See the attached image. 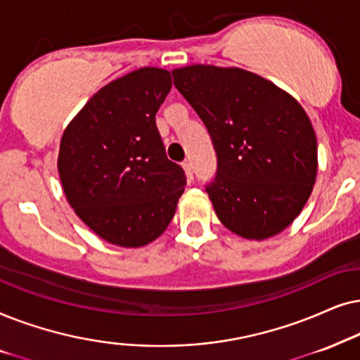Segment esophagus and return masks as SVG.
<instances>
[{"instance_id": "1", "label": "esophagus", "mask_w": 360, "mask_h": 360, "mask_svg": "<svg viewBox=\"0 0 360 360\" xmlns=\"http://www.w3.org/2000/svg\"><path fill=\"white\" fill-rule=\"evenodd\" d=\"M183 169L186 171V176H188V181H193L194 179V172H193V165H191L189 161H184L183 162Z\"/></svg>"}]
</instances>
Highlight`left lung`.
Wrapping results in <instances>:
<instances>
[{
    "instance_id": "left-lung-1",
    "label": "left lung",
    "mask_w": 360,
    "mask_h": 360,
    "mask_svg": "<svg viewBox=\"0 0 360 360\" xmlns=\"http://www.w3.org/2000/svg\"><path fill=\"white\" fill-rule=\"evenodd\" d=\"M172 77L217 155L205 193L220 222L250 240L280 233L308 202L318 172L316 133L303 107L238 67L195 64Z\"/></svg>"
}]
</instances>
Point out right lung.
Returning <instances> with one entry per match:
<instances>
[{
	"label": "right lung",
	"mask_w": 360,
	"mask_h": 360,
	"mask_svg": "<svg viewBox=\"0 0 360 360\" xmlns=\"http://www.w3.org/2000/svg\"><path fill=\"white\" fill-rule=\"evenodd\" d=\"M171 85L165 69L133 70L100 89L62 135L65 198L113 245L136 248L160 237L184 193L183 167L167 160L155 120Z\"/></svg>",
	"instance_id": "1"
}]
</instances>
